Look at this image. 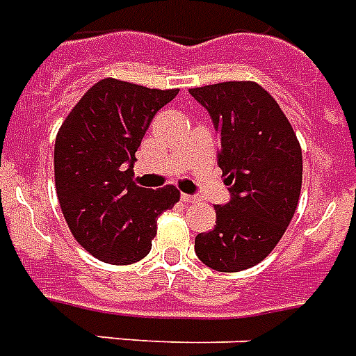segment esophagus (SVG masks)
Listing matches in <instances>:
<instances>
[{"label":"esophagus","mask_w":356,"mask_h":356,"mask_svg":"<svg viewBox=\"0 0 356 356\" xmlns=\"http://www.w3.org/2000/svg\"><path fill=\"white\" fill-rule=\"evenodd\" d=\"M181 200L184 203H192V201H197V195H190V194H181Z\"/></svg>","instance_id":"34e87169"}]
</instances>
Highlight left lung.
Listing matches in <instances>:
<instances>
[{
    "label": "left lung",
    "mask_w": 356,
    "mask_h": 356,
    "mask_svg": "<svg viewBox=\"0 0 356 356\" xmlns=\"http://www.w3.org/2000/svg\"><path fill=\"white\" fill-rule=\"evenodd\" d=\"M220 133L218 166L231 192L216 227L195 236V254L216 271L248 270L273 251L298 209L303 156L292 125L253 81L190 88Z\"/></svg>",
    "instance_id": "left-lung-1"
}]
</instances>
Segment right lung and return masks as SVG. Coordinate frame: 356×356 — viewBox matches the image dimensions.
Listing matches in <instances>:
<instances>
[{
  "instance_id": "right-lung-1",
  "label": "right lung",
  "mask_w": 356,
  "mask_h": 356,
  "mask_svg": "<svg viewBox=\"0 0 356 356\" xmlns=\"http://www.w3.org/2000/svg\"><path fill=\"white\" fill-rule=\"evenodd\" d=\"M179 88L159 90L102 79L66 116L55 140V186L74 238L107 264H134L151 251L156 220L179 200L173 184L133 181L136 149Z\"/></svg>"
}]
</instances>
